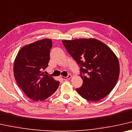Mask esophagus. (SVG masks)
Here are the masks:
<instances>
[{"mask_svg": "<svg viewBox=\"0 0 132 132\" xmlns=\"http://www.w3.org/2000/svg\"><path fill=\"white\" fill-rule=\"evenodd\" d=\"M71 77H72V76H71V75H68L67 77H62V76H61V78L62 79H64V80H67V79H70Z\"/></svg>", "mask_w": 132, "mask_h": 132, "instance_id": "34e87169", "label": "esophagus"}]
</instances>
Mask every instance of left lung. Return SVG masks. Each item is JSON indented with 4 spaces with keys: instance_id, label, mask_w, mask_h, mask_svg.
<instances>
[{
    "instance_id": "left-lung-1",
    "label": "left lung",
    "mask_w": 132,
    "mask_h": 132,
    "mask_svg": "<svg viewBox=\"0 0 132 132\" xmlns=\"http://www.w3.org/2000/svg\"><path fill=\"white\" fill-rule=\"evenodd\" d=\"M80 67L83 84L77 91L86 100L98 101L115 87L120 73L118 58L105 43L95 38L62 40Z\"/></svg>"
}]
</instances>
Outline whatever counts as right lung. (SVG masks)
I'll return each instance as SVG.
<instances>
[{
	"mask_svg": "<svg viewBox=\"0 0 132 132\" xmlns=\"http://www.w3.org/2000/svg\"><path fill=\"white\" fill-rule=\"evenodd\" d=\"M52 40L44 38L23 46L14 60V76L26 95L36 102L44 101L58 89L60 82L44 74L48 67Z\"/></svg>",
	"mask_w": 132,
	"mask_h": 132,
	"instance_id": "1",
	"label": "right lung"
}]
</instances>
